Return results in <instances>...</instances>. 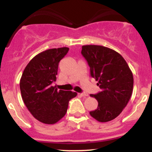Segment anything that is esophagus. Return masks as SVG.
<instances>
[{"label":"esophagus","mask_w":152,"mask_h":152,"mask_svg":"<svg viewBox=\"0 0 152 152\" xmlns=\"http://www.w3.org/2000/svg\"><path fill=\"white\" fill-rule=\"evenodd\" d=\"M79 95L81 96L85 97V96H88V94H87V93H81V94H79Z\"/></svg>","instance_id":"esophagus-1"}]
</instances>
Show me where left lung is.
<instances>
[{
  "label": "left lung",
  "mask_w": 152,
  "mask_h": 152,
  "mask_svg": "<svg viewBox=\"0 0 152 152\" xmlns=\"http://www.w3.org/2000/svg\"><path fill=\"white\" fill-rule=\"evenodd\" d=\"M81 54L88 62L91 76L102 90L90 95L99 104L89 114L98 121H111L121 114L131 98L134 86L132 71L119 53L107 47L83 46Z\"/></svg>",
  "instance_id": "1"
}]
</instances>
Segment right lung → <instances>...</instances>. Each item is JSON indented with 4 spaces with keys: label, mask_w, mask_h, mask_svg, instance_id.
<instances>
[{
    "label": "right lung",
    "mask_w": 152,
    "mask_h": 152,
    "mask_svg": "<svg viewBox=\"0 0 152 152\" xmlns=\"http://www.w3.org/2000/svg\"><path fill=\"white\" fill-rule=\"evenodd\" d=\"M69 50L63 47L38 53L28 64L20 78L24 104L34 118L46 124H53L64 117L69 100L77 95L71 91H58L52 86L56 80L59 61Z\"/></svg>",
    "instance_id": "1"
}]
</instances>
